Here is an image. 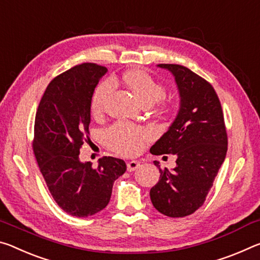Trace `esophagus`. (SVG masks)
I'll return each mask as SVG.
<instances>
[{"instance_id":"34e87169","label":"esophagus","mask_w":260,"mask_h":260,"mask_svg":"<svg viewBox=\"0 0 260 260\" xmlns=\"http://www.w3.org/2000/svg\"><path fill=\"white\" fill-rule=\"evenodd\" d=\"M139 166H140V164L138 162V161L133 160V161H129V162L126 164V169H127V172H134V170L139 168Z\"/></svg>"}]
</instances>
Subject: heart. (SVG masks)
<instances>
[{
	"instance_id": "heart-1",
	"label": "heart",
	"mask_w": 260,
	"mask_h": 260,
	"mask_svg": "<svg viewBox=\"0 0 260 260\" xmlns=\"http://www.w3.org/2000/svg\"><path fill=\"white\" fill-rule=\"evenodd\" d=\"M124 80L143 105L150 106L155 101H160L162 105L167 104V100L162 95V85L156 82L147 71L142 69L131 70L125 74ZM114 90L115 83L113 79H106L98 85L91 101L93 114L98 115L104 112ZM104 138L112 150L121 154L133 155L142 150L146 134L140 127L124 123H116L105 131Z\"/></svg>"
}]
</instances>
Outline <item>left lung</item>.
Instances as JSON below:
<instances>
[{
  "label": "left lung",
  "mask_w": 260,
  "mask_h": 260,
  "mask_svg": "<svg viewBox=\"0 0 260 260\" xmlns=\"http://www.w3.org/2000/svg\"><path fill=\"white\" fill-rule=\"evenodd\" d=\"M175 77L181 104L175 121L151 147L152 154H175L176 167L161 169L150 191L153 206L164 215L183 218L203 206L227 153L222 108L212 85L180 64H158Z\"/></svg>",
  "instance_id": "1"
}]
</instances>
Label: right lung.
Returning a JSON list of instances; mask_svg holds the SVG:
<instances>
[{
	"mask_svg": "<svg viewBox=\"0 0 260 260\" xmlns=\"http://www.w3.org/2000/svg\"><path fill=\"white\" fill-rule=\"evenodd\" d=\"M107 68L83 63L48 84L37 109L33 152L54 201L68 214L85 218L108 205L115 180L125 173L123 160L104 156L96 168L80 162L88 138L91 101Z\"/></svg>",
	"mask_w": 260,
	"mask_h": 260,
	"instance_id": "add662e5",
	"label": "right lung"
}]
</instances>
